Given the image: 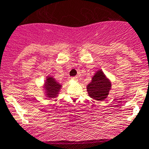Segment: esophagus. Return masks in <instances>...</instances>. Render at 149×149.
<instances>
[{"label":"esophagus","instance_id":"34e87169","mask_svg":"<svg viewBox=\"0 0 149 149\" xmlns=\"http://www.w3.org/2000/svg\"><path fill=\"white\" fill-rule=\"evenodd\" d=\"M72 79H73V80H77V77H72Z\"/></svg>","mask_w":149,"mask_h":149}]
</instances>
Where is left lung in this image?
Here are the masks:
<instances>
[{"mask_svg":"<svg viewBox=\"0 0 149 149\" xmlns=\"http://www.w3.org/2000/svg\"><path fill=\"white\" fill-rule=\"evenodd\" d=\"M110 87V82L106 78L102 71H99L88 85L87 91L89 96L93 100L102 101L108 95Z\"/></svg>","mask_w":149,"mask_h":149,"instance_id":"obj_1","label":"left lung"}]
</instances>
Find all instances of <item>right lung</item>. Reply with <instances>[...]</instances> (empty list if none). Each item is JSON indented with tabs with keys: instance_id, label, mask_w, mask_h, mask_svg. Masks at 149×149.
<instances>
[{
	"instance_id": "add662e5",
	"label": "right lung",
	"mask_w": 149,
	"mask_h": 149,
	"mask_svg": "<svg viewBox=\"0 0 149 149\" xmlns=\"http://www.w3.org/2000/svg\"><path fill=\"white\" fill-rule=\"evenodd\" d=\"M45 88L47 89V95L49 98L56 97L61 88V85L58 83L54 78L52 77H48L47 79L46 83H45Z\"/></svg>"
}]
</instances>
